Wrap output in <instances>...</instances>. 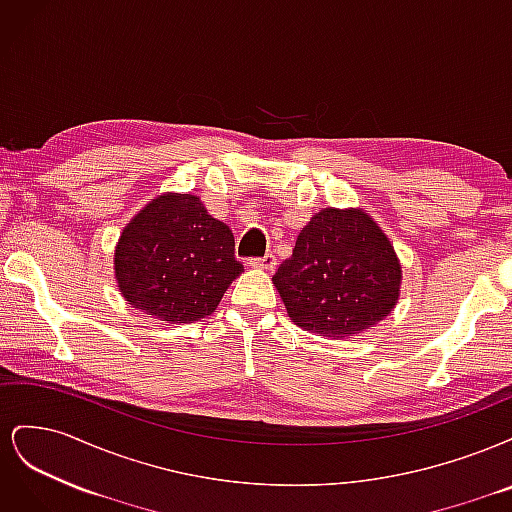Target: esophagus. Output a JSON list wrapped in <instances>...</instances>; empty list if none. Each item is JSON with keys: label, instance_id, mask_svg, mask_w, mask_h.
Masks as SVG:
<instances>
[{"label": "esophagus", "instance_id": "1", "mask_svg": "<svg viewBox=\"0 0 512 512\" xmlns=\"http://www.w3.org/2000/svg\"><path fill=\"white\" fill-rule=\"evenodd\" d=\"M247 265L254 267V269L273 271V269H275V265H277V258H275L273 254H265V256H260V258H252L250 262H247Z\"/></svg>", "mask_w": 512, "mask_h": 512}]
</instances>
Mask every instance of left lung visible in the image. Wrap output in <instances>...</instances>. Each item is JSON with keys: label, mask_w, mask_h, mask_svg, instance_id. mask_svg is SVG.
<instances>
[{"label": "left lung", "mask_w": 512, "mask_h": 512, "mask_svg": "<svg viewBox=\"0 0 512 512\" xmlns=\"http://www.w3.org/2000/svg\"><path fill=\"white\" fill-rule=\"evenodd\" d=\"M401 265L391 241L361 209H322L301 232L273 284L301 329L344 339L393 312Z\"/></svg>", "instance_id": "obj_1"}]
</instances>
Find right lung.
<instances>
[{
    "label": "right lung",
    "mask_w": 512,
    "mask_h": 512,
    "mask_svg": "<svg viewBox=\"0 0 512 512\" xmlns=\"http://www.w3.org/2000/svg\"><path fill=\"white\" fill-rule=\"evenodd\" d=\"M243 271L232 230L198 196H158L123 228L115 277L130 305L170 324L209 316Z\"/></svg>",
    "instance_id": "right-lung-1"
}]
</instances>
